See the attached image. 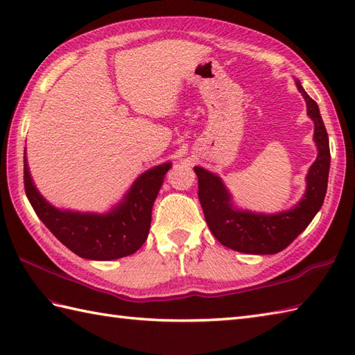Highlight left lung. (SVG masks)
Wrapping results in <instances>:
<instances>
[{
    "instance_id": "left-lung-1",
    "label": "left lung",
    "mask_w": 355,
    "mask_h": 355,
    "mask_svg": "<svg viewBox=\"0 0 355 355\" xmlns=\"http://www.w3.org/2000/svg\"><path fill=\"white\" fill-rule=\"evenodd\" d=\"M306 102L308 116L314 122V141L319 155L306 175V192L299 205L277 215L243 212L232 206L230 195L220 177L202 168H193L198 177V198L206 223L214 236L232 250L252 254H275L288 247L319 212L327 195L329 173V141L320 111L296 80Z\"/></svg>"
}]
</instances>
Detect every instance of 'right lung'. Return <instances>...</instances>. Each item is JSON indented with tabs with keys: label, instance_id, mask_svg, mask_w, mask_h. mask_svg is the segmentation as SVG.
Wrapping results in <instances>:
<instances>
[{
	"label": "right lung",
	"instance_id": "1",
	"mask_svg": "<svg viewBox=\"0 0 355 355\" xmlns=\"http://www.w3.org/2000/svg\"><path fill=\"white\" fill-rule=\"evenodd\" d=\"M171 163L146 171L135 180L125 200L107 215L64 212L36 191L24 157V189L40 220L61 243L80 258L111 261L135 253L150 227L153 205Z\"/></svg>",
	"mask_w": 355,
	"mask_h": 355
}]
</instances>
